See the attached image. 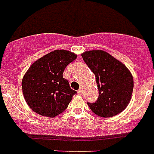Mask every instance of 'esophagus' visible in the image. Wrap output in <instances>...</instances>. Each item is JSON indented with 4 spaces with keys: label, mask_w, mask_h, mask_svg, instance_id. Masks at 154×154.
I'll use <instances>...</instances> for the list:
<instances>
[{
    "label": "esophagus",
    "mask_w": 154,
    "mask_h": 154,
    "mask_svg": "<svg viewBox=\"0 0 154 154\" xmlns=\"http://www.w3.org/2000/svg\"><path fill=\"white\" fill-rule=\"evenodd\" d=\"M77 93H78V94L82 95V88H79V89H78V91H77Z\"/></svg>",
    "instance_id": "esophagus-1"
}]
</instances>
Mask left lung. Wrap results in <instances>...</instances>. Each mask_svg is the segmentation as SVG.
<instances>
[{
	"label": "left lung",
	"mask_w": 154,
	"mask_h": 154,
	"mask_svg": "<svg viewBox=\"0 0 154 154\" xmlns=\"http://www.w3.org/2000/svg\"><path fill=\"white\" fill-rule=\"evenodd\" d=\"M82 60L95 76L99 97L88 105L94 113L111 118L123 112L130 103L134 81L123 63L102 50L87 51Z\"/></svg>",
	"instance_id": "obj_1"
}]
</instances>
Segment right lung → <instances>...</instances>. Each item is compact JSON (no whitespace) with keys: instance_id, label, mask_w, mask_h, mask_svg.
Segmentation results:
<instances>
[{"instance_id":"1","label":"right lung","mask_w":154,"mask_h":154,"mask_svg":"<svg viewBox=\"0 0 154 154\" xmlns=\"http://www.w3.org/2000/svg\"><path fill=\"white\" fill-rule=\"evenodd\" d=\"M77 55L66 50H55L34 62L22 80L24 99L35 112L54 118L67 108L77 94L63 77L66 67Z\"/></svg>"}]
</instances>
